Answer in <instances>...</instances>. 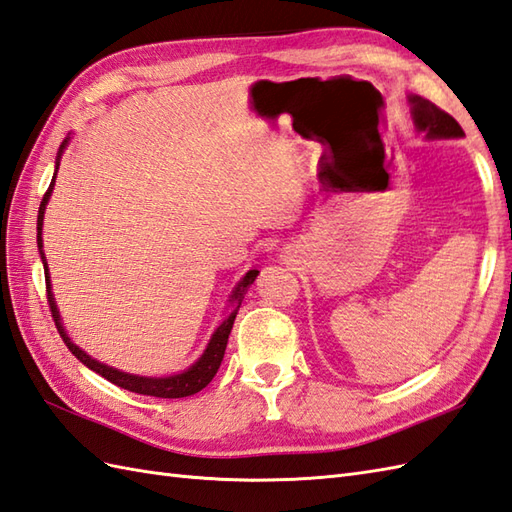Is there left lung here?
<instances>
[{
    "instance_id": "1",
    "label": "left lung",
    "mask_w": 512,
    "mask_h": 512,
    "mask_svg": "<svg viewBox=\"0 0 512 512\" xmlns=\"http://www.w3.org/2000/svg\"><path fill=\"white\" fill-rule=\"evenodd\" d=\"M410 106H413V119L417 130L426 132L428 139H460V136H465L458 121L436 104L428 102V99L410 95Z\"/></svg>"
}]
</instances>
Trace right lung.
<instances>
[{"label":"right lung","instance_id":"obj_1","mask_svg":"<svg viewBox=\"0 0 512 512\" xmlns=\"http://www.w3.org/2000/svg\"><path fill=\"white\" fill-rule=\"evenodd\" d=\"M65 143H62V147H65ZM62 147H60V152H62ZM52 186H54V180H52V184H49V189L43 195V202H41V208H39V221H36V243H39V252H41V258H43L45 271H47V263H45V254H43L41 230H43V213H45L47 199H49V195H52ZM256 276H258L256 269L247 271L245 278L234 289L232 302H234L236 310H239V306L243 302V295L247 293L249 284L256 280ZM45 284H47V304H49V310H52V317H54V323H56V328H58V334L62 336V341H65V345L69 347L71 354L76 356L82 365L93 369L95 373H99V376L106 378L108 382L117 384V386H121V389H126V391L139 393V395L167 397V400H176V397H189V395H193L197 391H202L204 386L215 378V373H217L221 360H223V354H226L228 336H230V330H232V323L236 319V310L217 328V332L213 334V339H210V343L206 347V352L202 354V358H199L191 369H186L184 373H178V376H169V378H141V376H130V373H123V371H117V369L97 363L95 358L86 356L78 345H73L71 339L67 336V332H65V328H62V323H60L58 308L54 304V295H52V289H49V273H45Z\"/></svg>","mask_w":512,"mask_h":512}]
</instances>
